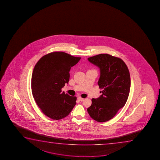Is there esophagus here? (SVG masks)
Returning a JSON list of instances; mask_svg holds the SVG:
<instances>
[{"instance_id": "1", "label": "esophagus", "mask_w": 160, "mask_h": 160, "mask_svg": "<svg viewBox=\"0 0 160 160\" xmlns=\"http://www.w3.org/2000/svg\"><path fill=\"white\" fill-rule=\"evenodd\" d=\"M78 99L79 101H80V102H83V101H84V99H85L82 98H81V97H79L78 98Z\"/></svg>"}]
</instances>
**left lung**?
I'll return each instance as SVG.
<instances>
[{"mask_svg": "<svg viewBox=\"0 0 160 160\" xmlns=\"http://www.w3.org/2000/svg\"><path fill=\"white\" fill-rule=\"evenodd\" d=\"M100 69L99 88L102 94L92 99L88 113L97 122H106L124 107L129 96L131 78L129 70L122 59L107 53L88 58Z\"/></svg>", "mask_w": 160, "mask_h": 160, "instance_id": "1", "label": "left lung"}]
</instances>
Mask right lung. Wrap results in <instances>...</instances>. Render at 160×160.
I'll return each instance as SVG.
<instances>
[{"label": "right lung", "instance_id": "add662e5", "mask_svg": "<svg viewBox=\"0 0 160 160\" xmlns=\"http://www.w3.org/2000/svg\"><path fill=\"white\" fill-rule=\"evenodd\" d=\"M80 59L64 52H53L42 56L34 68L33 97L42 112L53 120L68 116L76 104L77 97L65 94L62 88L69 82L70 68Z\"/></svg>", "mask_w": 160, "mask_h": 160}]
</instances>
